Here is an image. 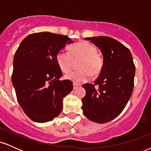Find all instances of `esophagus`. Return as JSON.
Masks as SVG:
<instances>
[{
    "mask_svg": "<svg viewBox=\"0 0 151 151\" xmlns=\"http://www.w3.org/2000/svg\"><path fill=\"white\" fill-rule=\"evenodd\" d=\"M79 86V84H75V83H74V84H73V88H74V89H77V88Z\"/></svg>",
    "mask_w": 151,
    "mask_h": 151,
    "instance_id": "34e87169",
    "label": "esophagus"
}]
</instances>
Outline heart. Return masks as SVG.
Returning a JSON list of instances; mask_svg holds the SVG:
<instances>
[{
    "label": "heart",
    "instance_id": "b5f03b06",
    "mask_svg": "<svg viewBox=\"0 0 151 151\" xmlns=\"http://www.w3.org/2000/svg\"><path fill=\"white\" fill-rule=\"evenodd\" d=\"M69 52H58L56 61L62 72H68L72 67L74 60L81 59L79 63L81 70L71 71L65 74V78L75 84H80L87 81L91 74L96 76L101 72L103 60L98 54L96 48L91 43L81 41L69 47Z\"/></svg>",
    "mask_w": 151,
    "mask_h": 151
}]
</instances>
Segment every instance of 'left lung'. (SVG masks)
I'll list each match as a JSON object with an SVG mask.
<instances>
[{"label":"left lung","instance_id":"8db88e82","mask_svg":"<svg viewBox=\"0 0 151 151\" xmlns=\"http://www.w3.org/2000/svg\"><path fill=\"white\" fill-rule=\"evenodd\" d=\"M101 50L104 64L94 84H85L82 109L87 119L104 124L120 114L132 95L136 67L130 50L109 37H86ZM96 86V88L95 86Z\"/></svg>","mask_w":151,"mask_h":151}]
</instances>
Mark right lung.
<instances>
[{"mask_svg": "<svg viewBox=\"0 0 151 151\" xmlns=\"http://www.w3.org/2000/svg\"><path fill=\"white\" fill-rule=\"evenodd\" d=\"M73 41L66 35L43 32L27 36L13 59L12 83L25 114L37 123L52 121L62 110V99L73 89L70 80H59L56 55Z\"/></svg>", "mask_w": 151, "mask_h": 151, "instance_id": "add662e5", "label": "right lung"}]
</instances>
